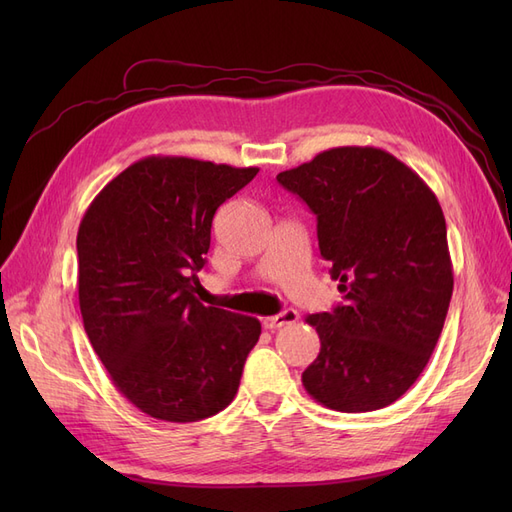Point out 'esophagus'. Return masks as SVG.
Instances as JSON below:
<instances>
[{"instance_id":"1","label":"esophagus","mask_w":512,"mask_h":512,"mask_svg":"<svg viewBox=\"0 0 512 512\" xmlns=\"http://www.w3.org/2000/svg\"><path fill=\"white\" fill-rule=\"evenodd\" d=\"M299 320V312L297 309H284L282 314H277V316H267L265 320H262V324H265V329H280V327H284V324H294Z\"/></svg>"}]
</instances>
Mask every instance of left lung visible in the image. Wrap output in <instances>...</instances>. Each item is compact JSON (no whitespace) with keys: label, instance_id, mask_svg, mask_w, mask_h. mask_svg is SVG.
<instances>
[{"label":"left lung","instance_id":"obj_1","mask_svg":"<svg viewBox=\"0 0 512 512\" xmlns=\"http://www.w3.org/2000/svg\"><path fill=\"white\" fill-rule=\"evenodd\" d=\"M318 220L346 305L307 316L320 352L303 386L337 412L391 406L423 374L453 294L436 194L389 151L335 147L277 175Z\"/></svg>","mask_w":512,"mask_h":512}]
</instances>
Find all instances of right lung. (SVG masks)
I'll list each match as a JSON object with an SVG mask.
<instances>
[{
    "label": "right lung",
    "instance_id": "add662e5",
    "mask_svg": "<svg viewBox=\"0 0 512 512\" xmlns=\"http://www.w3.org/2000/svg\"><path fill=\"white\" fill-rule=\"evenodd\" d=\"M256 173L149 156L106 183L81 220L85 333L117 391L158 421L194 423L224 410L260 337L256 318L194 297L213 215Z\"/></svg>",
    "mask_w": 512,
    "mask_h": 512
}]
</instances>
